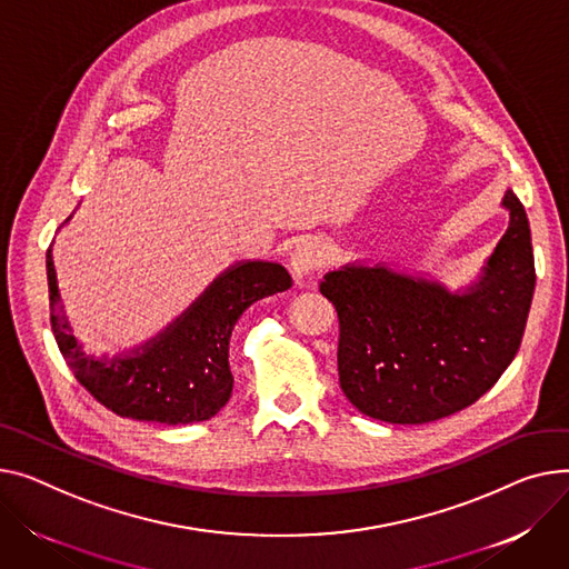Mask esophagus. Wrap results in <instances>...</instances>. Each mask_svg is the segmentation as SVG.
I'll use <instances>...</instances> for the list:
<instances>
[{
    "label": "esophagus",
    "mask_w": 569,
    "mask_h": 569,
    "mask_svg": "<svg viewBox=\"0 0 569 569\" xmlns=\"http://www.w3.org/2000/svg\"><path fill=\"white\" fill-rule=\"evenodd\" d=\"M327 260V247L313 238H307L295 244L290 251V272L295 279H307L316 274Z\"/></svg>",
    "instance_id": "34e87169"
}]
</instances>
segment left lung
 Wrapping results in <instances>:
<instances>
[{"instance_id": "left-lung-1", "label": "left lung", "mask_w": 569, "mask_h": 569, "mask_svg": "<svg viewBox=\"0 0 569 569\" xmlns=\"http://www.w3.org/2000/svg\"><path fill=\"white\" fill-rule=\"evenodd\" d=\"M469 292L387 268L348 264L320 281L338 313V382L370 419L419 426L473 405L515 359L536 290L521 201Z\"/></svg>"}]
</instances>
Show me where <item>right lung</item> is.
Segmentation results:
<instances>
[{
    "label": "right lung",
    "instance_id": "obj_1",
    "mask_svg": "<svg viewBox=\"0 0 569 569\" xmlns=\"http://www.w3.org/2000/svg\"><path fill=\"white\" fill-rule=\"evenodd\" d=\"M50 322L57 346L80 385L107 409L134 421L187 426L208 421L229 402V340L253 301L292 286L277 262L249 260L223 272L167 331L132 357L98 361L82 352L59 305L48 249Z\"/></svg>",
    "mask_w": 569,
    "mask_h": 569
}]
</instances>
